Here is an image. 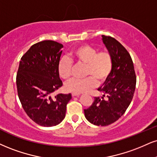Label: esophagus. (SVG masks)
Instances as JSON below:
<instances>
[{"mask_svg": "<svg viewBox=\"0 0 157 157\" xmlns=\"http://www.w3.org/2000/svg\"><path fill=\"white\" fill-rule=\"evenodd\" d=\"M71 95H72V97H80V94H77V93H72L71 94Z\"/></svg>", "mask_w": 157, "mask_h": 157, "instance_id": "1", "label": "esophagus"}]
</instances>
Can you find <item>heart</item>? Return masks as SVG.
<instances>
[{"label": "heart", "instance_id": "heart-1", "mask_svg": "<svg viewBox=\"0 0 157 157\" xmlns=\"http://www.w3.org/2000/svg\"><path fill=\"white\" fill-rule=\"evenodd\" d=\"M71 60L77 63L86 64V75L83 80L72 79L66 84L65 88L69 92L77 94L88 93L97 86L98 82L103 83L110 75L113 70V58L107 51L97 52V49L88 44H81L75 48L69 54ZM72 63L69 58H62L58 63L59 76L63 80L70 78Z\"/></svg>", "mask_w": 157, "mask_h": 157}]
</instances>
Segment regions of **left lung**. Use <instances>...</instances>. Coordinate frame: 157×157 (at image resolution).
Listing matches in <instances>:
<instances>
[{"label": "left lung", "mask_w": 157, "mask_h": 157, "mask_svg": "<svg viewBox=\"0 0 157 157\" xmlns=\"http://www.w3.org/2000/svg\"><path fill=\"white\" fill-rule=\"evenodd\" d=\"M102 41L113 58V70L98 90L93 104L84 109L85 116L97 126H107L119 119L132 100L136 86L133 61L128 51L116 39L102 35ZM105 99H104V97Z\"/></svg>", "instance_id": "8db88e82"}]
</instances>
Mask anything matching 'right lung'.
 <instances>
[{
	"label": "right lung",
	"mask_w": 157,
	"mask_h": 157,
	"mask_svg": "<svg viewBox=\"0 0 157 157\" xmlns=\"http://www.w3.org/2000/svg\"><path fill=\"white\" fill-rule=\"evenodd\" d=\"M63 44L52 40L34 44L25 53L19 64L16 83L25 112L42 126H53L64 119L71 94H52L63 85L58 63Z\"/></svg>",
	"instance_id": "obj_1"
}]
</instances>
